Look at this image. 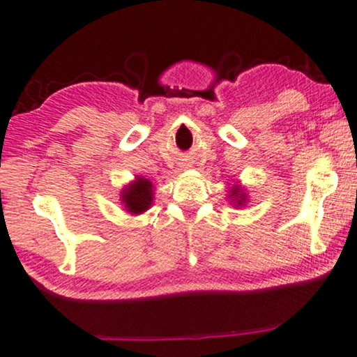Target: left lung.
I'll list each match as a JSON object with an SVG mask.
<instances>
[{
  "instance_id": "1",
  "label": "left lung",
  "mask_w": 357,
  "mask_h": 357,
  "mask_svg": "<svg viewBox=\"0 0 357 357\" xmlns=\"http://www.w3.org/2000/svg\"><path fill=\"white\" fill-rule=\"evenodd\" d=\"M231 194H229V196L232 197V202H234V206H237V207H241V206H245V199H247V194H245V191H243V189L238 186H236V184H234L232 186V189L231 191H229Z\"/></svg>"
}]
</instances>
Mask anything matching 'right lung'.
<instances>
[{
  "instance_id": "add662e5",
  "label": "right lung",
  "mask_w": 357,
  "mask_h": 357,
  "mask_svg": "<svg viewBox=\"0 0 357 357\" xmlns=\"http://www.w3.org/2000/svg\"><path fill=\"white\" fill-rule=\"evenodd\" d=\"M121 204L130 214L137 215L150 209L153 204V184L145 178L137 176L133 183L123 188L121 191Z\"/></svg>"
}]
</instances>
